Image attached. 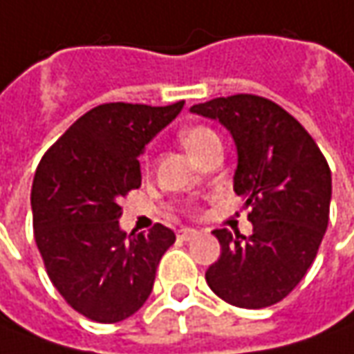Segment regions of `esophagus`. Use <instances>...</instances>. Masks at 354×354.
<instances>
[{
	"mask_svg": "<svg viewBox=\"0 0 354 354\" xmlns=\"http://www.w3.org/2000/svg\"><path fill=\"white\" fill-rule=\"evenodd\" d=\"M198 233H200L198 229H192V227H184V229H180V231H178V239H182V241H189V239L196 237Z\"/></svg>",
	"mask_w": 354,
	"mask_h": 354,
	"instance_id": "esophagus-1",
	"label": "esophagus"
}]
</instances>
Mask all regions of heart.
<instances>
[{"instance_id":"1","label":"heart","mask_w":354,"mask_h":354,"mask_svg":"<svg viewBox=\"0 0 354 354\" xmlns=\"http://www.w3.org/2000/svg\"><path fill=\"white\" fill-rule=\"evenodd\" d=\"M215 137H217V135H215L214 131L209 127H203V125H194V127L184 129V131L180 133V140H182V145L188 149L189 154L198 153L201 147H205V145L212 139H215Z\"/></svg>"}]
</instances>
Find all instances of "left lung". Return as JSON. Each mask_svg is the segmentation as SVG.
<instances>
[{"mask_svg":"<svg viewBox=\"0 0 354 354\" xmlns=\"http://www.w3.org/2000/svg\"><path fill=\"white\" fill-rule=\"evenodd\" d=\"M217 119L237 147L235 194L250 207L252 235L215 229L221 257L205 282L227 304L261 310L298 286L329 223L331 170L325 156L280 105L252 93L189 107Z\"/></svg>","mask_w":354,"mask_h":354,"instance_id":"8db88e82","label":"left lung"}]
</instances>
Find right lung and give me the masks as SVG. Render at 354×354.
Returning <instances> with one entry per match:
<instances>
[{"mask_svg": "<svg viewBox=\"0 0 354 354\" xmlns=\"http://www.w3.org/2000/svg\"><path fill=\"white\" fill-rule=\"evenodd\" d=\"M182 107L97 105L70 125L35 172L32 229L46 274L68 306L92 322L117 323L139 311L176 241L160 223L149 233L121 231L119 200L139 188L145 145Z\"/></svg>", "mask_w": 354, "mask_h": 354, "instance_id": "add662e5", "label": "right lung"}]
</instances>
